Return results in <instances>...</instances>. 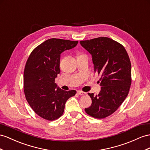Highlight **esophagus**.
Instances as JSON below:
<instances>
[{"instance_id": "1", "label": "esophagus", "mask_w": 150, "mask_h": 150, "mask_svg": "<svg viewBox=\"0 0 150 150\" xmlns=\"http://www.w3.org/2000/svg\"><path fill=\"white\" fill-rule=\"evenodd\" d=\"M77 93L80 95V96H84V95H86V93H85V92H83L82 91H77Z\"/></svg>"}]
</instances>
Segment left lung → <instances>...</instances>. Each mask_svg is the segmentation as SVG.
<instances>
[{
	"label": "left lung",
	"instance_id": "left-lung-1",
	"mask_svg": "<svg viewBox=\"0 0 150 150\" xmlns=\"http://www.w3.org/2000/svg\"><path fill=\"white\" fill-rule=\"evenodd\" d=\"M80 43L92 55L94 71L101 76V91L98 95L88 93L92 104L85 111L92 117L106 118L117 111L129 94L132 82L129 55L121 44L108 37Z\"/></svg>",
	"mask_w": 150,
	"mask_h": 150
}]
</instances>
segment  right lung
<instances>
[{
  "label": "right lung",
  "mask_w": 150,
  "mask_h": 150,
  "mask_svg": "<svg viewBox=\"0 0 150 150\" xmlns=\"http://www.w3.org/2000/svg\"><path fill=\"white\" fill-rule=\"evenodd\" d=\"M78 41L50 38L34 49L26 61L23 87L26 101L37 115L52 121L64 112L68 99L76 91H63L57 87L55 78L60 73V56L75 47Z\"/></svg>",
  "instance_id": "obj_1"
}]
</instances>
